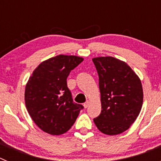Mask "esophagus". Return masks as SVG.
I'll return each mask as SVG.
<instances>
[{
	"instance_id": "esophagus-1",
	"label": "esophagus",
	"mask_w": 161,
	"mask_h": 161,
	"mask_svg": "<svg viewBox=\"0 0 161 161\" xmlns=\"http://www.w3.org/2000/svg\"><path fill=\"white\" fill-rule=\"evenodd\" d=\"M89 101H86V102L84 104V107L87 108L88 106H89Z\"/></svg>"
}]
</instances>
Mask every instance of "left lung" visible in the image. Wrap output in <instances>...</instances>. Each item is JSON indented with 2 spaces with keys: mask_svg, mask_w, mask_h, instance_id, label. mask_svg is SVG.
<instances>
[{
  "mask_svg": "<svg viewBox=\"0 0 161 161\" xmlns=\"http://www.w3.org/2000/svg\"><path fill=\"white\" fill-rule=\"evenodd\" d=\"M99 76L102 111L93 119L97 129L116 136L130 128L143 105L141 80L124 61L112 56L93 59Z\"/></svg>",
  "mask_w": 161,
  "mask_h": 161,
  "instance_id": "obj_1",
  "label": "left lung"
}]
</instances>
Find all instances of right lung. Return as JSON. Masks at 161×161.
I'll list each match as a JSON object with an SVG mask.
<instances>
[{
	"label": "right lung",
	"instance_id": "right-lung-1",
	"mask_svg": "<svg viewBox=\"0 0 161 161\" xmlns=\"http://www.w3.org/2000/svg\"><path fill=\"white\" fill-rule=\"evenodd\" d=\"M76 55H59L35 68L25 89V103L32 120L52 136L64 134L76 122L83 106L74 103L67 78L81 63Z\"/></svg>",
	"mask_w": 161,
	"mask_h": 161
}]
</instances>
